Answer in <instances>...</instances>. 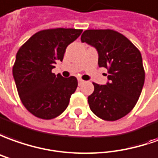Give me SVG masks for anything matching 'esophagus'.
<instances>
[{
  "instance_id": "esophagus-1",
  "label": "esophagus",
  "mask_w": 158,
  "mask_h": 158,
  "mask_svg": "<svg viewBox=\"0 0 158 158\" xmlns=\"http://www.w3.org/2000/svg\"><path fill=\"white\" fill-rule=\"evenodd\" d=\"M83 82H84V81H83V80H81V79H80V78L78 79V84H79V85H81V84H82Z\"/></svg>"
}]
</instances>
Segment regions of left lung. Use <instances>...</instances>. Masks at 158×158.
<instances>
[{
    "mask_svg": "<svg viewBox=\"0 0 158 158\" xmlns=\"http://www.w3.org/2000/svg\"><path fill=\"white\" fill-rule=\"evenodd\" d=\"M82 43L98 52V64L107 69L106 85L93 82L94 90L88 97L91 111L99 118L114 121L129 114L135 106L144 83L141 53L130 40L118 31L86 30Z\"/></svg>",
    "mask_w": 158,
    "mask_h": 158,
    "instance_id": "8db88e82",
    "label": "left lung"
}]
</instances>
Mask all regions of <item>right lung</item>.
Instances as JSON below:
<instances>
[{"label": "right lung", "instance_id": "obj_1", "mask_svg": "<svg viewBox=\"0 0 158 158\" xmlns=\"http://www.w3.org/2000/svg\"><path fill=\"white\" fill-rule=\"evenodd\" d=\"M82 30L54 28L36 32L16 54L13 76L21 102L38 118L51 119L67 108L77 88L75 77L64 78L52 69L63 61L69 44Z\"/></svg>", "mask_w": 158, "mask_h": 158}]
</instances>
